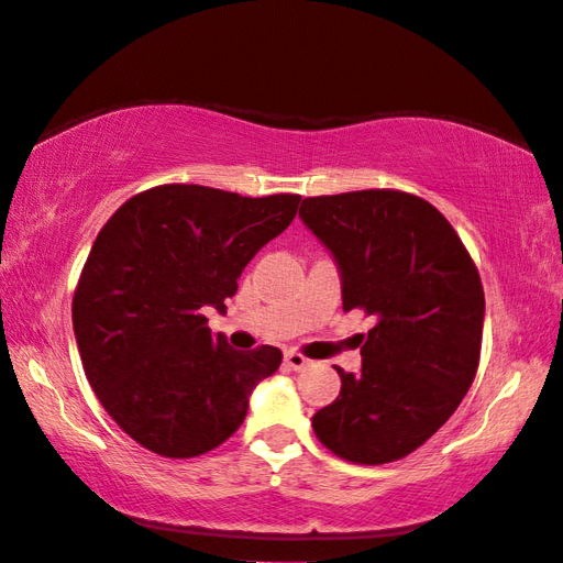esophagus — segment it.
<instances>
[{
  "label": "esophagus",
  "mask_w": 563,
  "mask_h": 563,
  "mask_svg": "<svg viewBox=\"0 0 563 563\" xmlns=\"http://www.w3.org/2000/svg\"><path fill=\"white\" fill-rule=\"evenodd\" d=\"M284 363L289 365L291 369H303V367L311 365V360L306 357V355H301V353H296V350H289V353L284 355Z\"/></svg>",
  "instance_id": "34e87169"
}]
</instances>
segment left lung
<instances>
[{"label": "left lung", "mask_w": 563, "mask_h": 563, "mask_svg": "<svg viewBox=\"0 0 563 563\" xmlns=\"http://www.w3.org/2000/svg\"><path fill=\"white\" fill-rule=\"evenodd\" d=\"M299 216L333 254L343 311L375 318L357 343L363 369L335 367L341 395L313 413L316 437L350 463L405 459L449 421L478 373L481 274L451 222L405 190L303 198Z\"/></svg>", "instance_id": "1"}]
</instances>
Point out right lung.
<instances>
[{"label": "right lung", "mask_w": 563, "mask_h": 563, "mask_svg": "<svg viewBox=\"0 0 563 563\" xmlns=\"http://www.w3.org/2000/svg\"><path fill=\"white\" fill-rule=\"evenodd\" d=\"M301 196L247 198L166 184L117 208L73 296L82 369L126 437L166 459L213 451L245 421L282 350L230 347L206 309L225 311L247 262L289 228Z\"/></svg>", "instance_id": "right-lung-1"}]
</instances>
